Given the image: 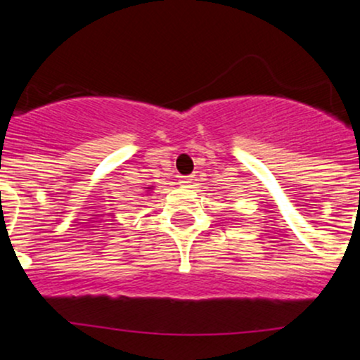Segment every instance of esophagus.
<instances>
[{"instance_id":"obj_1","label":"esophagus","mask_w":360,"mask_h":360,"mask_svg":"<svg viewBox=\"0 0 360 360\" xmlns=\"http://www.w3.org/2000/svg\"><path fill=\"white\" fill-rule=\"evenodd\" d=\"M193 181H194L193 176H183V177H181V179H179V183L183 184L184 188H189V186L193 184Z\"/></svg>"}]
</instances>
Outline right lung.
<instances>
[{
	"label": "right lung",
	"instance_id": "add662e5",
	"mask_svg": "<svg viewBox=\"0 0 360 360\" xmlns=\"http://www.w3.org/2000/svg\"><path fill=\"white\" fill-rule=\"evenodd\" d=\"M152 191H154V186H148V188H146V194H147V196H150Z\"/></svg>",
	"mask_w": 360,
	"mask_h": 360
}]
</instances>
